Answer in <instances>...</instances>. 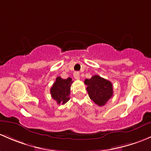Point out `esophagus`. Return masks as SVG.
Segmentation results:
<instances>
[{
  "label": "esophagus",
  "mask_w": 151,
  "mask_h": 151,
  "mask_svg": "<svg viewBox=\"0 0 151 151\" xmlns=\"http://www.w3.org/2000/svg\"><path fill=\"white\" fill-rule=\"evenodd\" d=\"M73 77L75 79H79L80 78V74H79L78 72H74L73 73Z\"/></svg>",
  "instance_id": "34e87169"
}]
</instances>
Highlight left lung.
I'll return each mask as SVG.
<instances>
[{
  "label": "left lung",
  "mask_w": 151,
  "mask_h": 151,
  "mask_svg": "<svg viewBox=\"0 0 151 151\" xmlns=\"http://www.w3.org/2000/svg\"><path fill=\"white\" fill-rule=\"evenodd\" d=\"M84 83L87 86L90 99L99 106L105 105L113 96L112 83L99 76H93L90 79H86Z\"/></svg>",
  "instance_id": "obj_1"
}]
</instances>
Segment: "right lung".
<instances>
[{
    "mask_svg": "<svg viewBox=\"0 0 151 151\" xmlns=\"http://www.w3.org/2000/svg\"><path fill=\"white\" fill-rule=\"evenodd\" d=\"M73 82L71 78L63 79L59 76L56 78L55 82L50 89V93L52 98L57 101L58 105L65 104L70 99V86Z\"/></svg>",
    "mask_w": 151,
    "mask_h": 151,
    "instance_id": "add662e5",
    "label": "right lung"
}]
</instances>
